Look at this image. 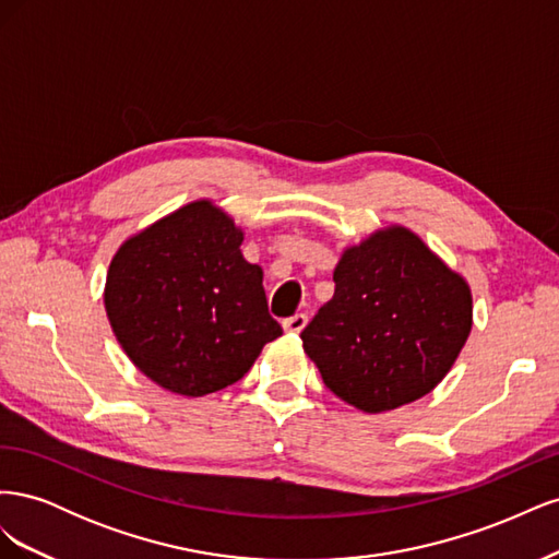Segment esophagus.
I'll list each match as a JSON object with an SVG mask.
<instances>
[{
    "label": "esophagus",
    "mask_w": 559,
    "mask_h": 559,
    "mask_svg": "<svg viewBox=\"0 0 559 559\" xmlns=\"http://www.w3.org/2000/svg\"><path fill=\"white\" fill-rule=\"evenodd\" d=\"M306 324H308V314H302V312L282 321V326H284L286 333H300L302 329H306Z\"/></svg>",
    "instance_id": "obj_1"
}]
</instances>
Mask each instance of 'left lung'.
Returning <instances> with one entry per match:
<instances>
[{
	"instance_id": "obj_1",
	"label": "left lung",
	"mask_w": 559,
	"mask_h": 559,
	"mask_svg": "<svg viewBox=\"0 0 559 559\" xmlns=\"http://www.w3.org/2000/svg\"><path fill=\"white\" fill-rule=\"evenodd\" d=\"M333 282L300 341L337 399L384 413L448 376L471 333V289L413 230L389 226L347 247Z\"/></svg>"
}]
</instances>
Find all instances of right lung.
Returning <instances> with one entry per match:
<instances>
[{
  "label": "right lung",
  "instance_id": "obj_1",
  "mask_svg": "<svg viewBox=\"0 0 559 559\" xmlns=\"http://www.w3.org/2000/svg\"><path fill=\"white\" fill-rule=\"evenodd\" d=\"M242 228L212 200H195L128 238L114 253L105 310L130 361L179 396L238 382L265 343L263 270L247 263Z\"/></svg>",
  "mask_w": 559,
  "mask_h": 559
}]
</instances>
